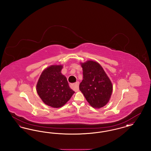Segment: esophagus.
<instances>
[{"instance_id":"34e87169","label":"esophagus","mask_w":151,"mask_h":151,"mask_svg":"<svg viewBox=\"0 0 151 151\" xmlns=\"http://www.w3.org/2000/svg\"><path fill=\"white\" fill-rule=\"evenodd\" d=\"M72 88L74 89L75 92H78L79 91V82L76 81L75 83L73 84L72 85Z\"/></svg>"}]
</instances>
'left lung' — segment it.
<instances>
[{"label": "left lung", "instance_id": "obj_1", "mask_svg": "<svg viewBox=\"0 0 151 151\" xmlns=\"http://www.w3.org/2000/svg\"><path fill=\"white\" fill-rule=\"evenodd\" d=\"M80 63L83 74V80L79 85L80 91L92 107L100 109L105 106L113 92L110 79L98 62L88 60Z\"/></svg>", "mask_w": 151, "mask_h": 151}]
</instances>
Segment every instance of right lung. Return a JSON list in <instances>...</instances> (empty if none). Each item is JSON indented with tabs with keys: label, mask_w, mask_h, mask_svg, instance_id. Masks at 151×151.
<instances>
[{
	"label": "right lung",
	"mask_w": 151,
	"mask_h": 151,
	"mask_svg": "<svg viewBox=\"0 0 151 151\" xmlns=\"http://www.w3.org/2000/svg\"><path fill=\"white\" fill-rule=\"evenodd\" d=\"M63 67V65L47 67L41 73L36 85L40 99L45 104L52 108L62 107L75 93L61 72Z\"/></svg>",
	"instance_id": "add662e5"
}]
</instances>
